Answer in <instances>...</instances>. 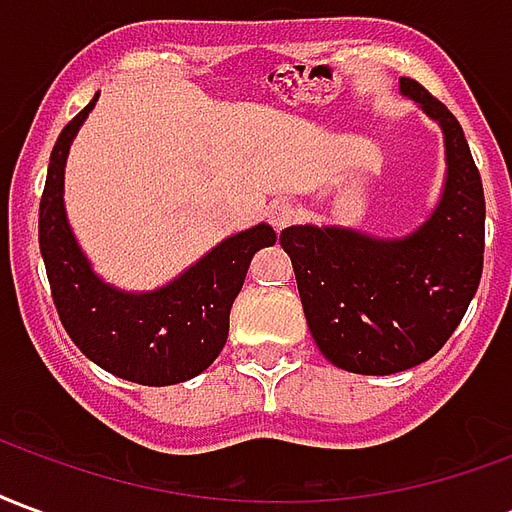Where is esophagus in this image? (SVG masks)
Returning <instances> with one entry per match:
<instances>
[{"instance_id": "1", "label": "esophagus", "mask_w": 512, "mask_h": 512, "mask_svg": "<svg viewBox=\"0 0 512 512\" xmlns=\"http://www.w3.org/2000/svg\"><path fill=\"white\" fill-rule=\"evenodd\" d=\"M268 219L274 224V230H285V227H290L299 219V208L290 205V202H274L271 211H268Z\"/></svg>"}]
</instances>
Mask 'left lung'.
<instances>
[{
  "mask_svg": "<svg viewBox=\"0 0 512 512\" xmlns=\"http://www.w3.org/2000/svg\"><path fill=\"white\" fill-rule=\"evenodd\" d=\"M400 90L444 131L447 183L428 222L400 241L310 224L279 235L321 354L362 376L400 373L439 354L483 277V180L461 123L414 79L403 76Z\"/></svg>",
  "mask_w": 512,
  "mask_h": 512,
  "instance_id": "8db88e82",
  "label": "left lung"
}]
</instances>
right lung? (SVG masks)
<instances>
[{"label": "right lung", "instance_id": "1", "mask_svg": "<svg viewBox=\"0 0 512 512\" xmlns=\"http://www.w3.org/2000/svg\"><path fill=\"white\" fill-rule=\"evenodd\" d=\"M98 95L62 128L51 150L40 197V255L51 299L65 332L87 359L134 384L167 386L189 381L222 354L230 332V307L244 285L257 249L277 233L268 224L227 238L172 285L153 293H120L95 277L71 235L62 205V172L71 142Z\"/></svg>", "mask_w": 512, "mask_h": 512}]
</instances>
